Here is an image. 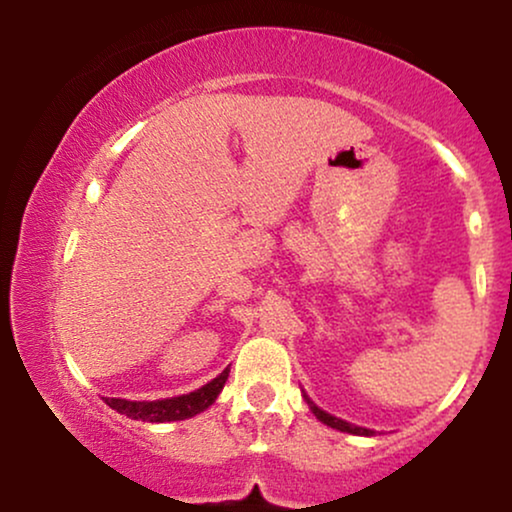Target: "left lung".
Returning a JSON list of instances; mask_svg holds the SVG:
<instances>
[{
	"instance_id": "left-lung-1",
	"label": "left lung",
	"mask_w": 512,
	"mask_h": 512,
	"mask_svg": "<svg viewBox=\"0 0 512 512\" xmlns=\"http://www.w3.org/2000/svg\"><path fill=\"white\" fill-rule=\"evenodd\" d=\"M308 404H310V409H313V414L317 416V419L322 421V424H327V426L337 428V431H344V433H354V436H373V431H368V428H361V426H351V424H346V421L337 419V416H332V414H327V411L317 409L315 404L310 402V399H308Z\"/></svg>"
}]
</instances>
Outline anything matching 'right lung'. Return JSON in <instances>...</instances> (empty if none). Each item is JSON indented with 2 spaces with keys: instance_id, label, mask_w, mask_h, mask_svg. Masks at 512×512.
<instances>
[{
  "instance_id": "right-lung-1",
  "label": "right lung",
  "mask_w": 512,
  "mask_h": 512,
  "mask_svg": "<svg viewBox=\"0 0 512 512\" xmlns=\"http://www.w3.org/2000/svg\"><path fill=\"white\" fill-rule=\"evenodd\" d=\"M228 380V368L223 370L219 378H214L199 390L190 392V395L182 397H170V399H158V402H127V399H115L105 397V404L110 409L120 411V414L129 416V419L137 421H151V424H163V421H180L190 419V416L199 414L211 404L216 402L219 392L223 390Z\"/></svg>"
}]
</instances>
